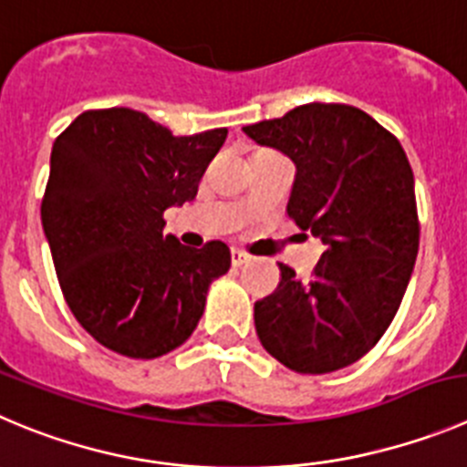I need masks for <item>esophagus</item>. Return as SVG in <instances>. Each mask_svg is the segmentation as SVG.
I'll list each match as a JSON object with an SVG mask.
<instances>
[{"instance_id": "1", "label": "esophagus", "mask_w": 467, "mask_h": 467, "mask_svg": "<svg viewBox=\"0 0 467 467\" xmlns=\"http://www.w3.org/2000/svg\"><path fill=\"white\" fill-rule=\"evenodd\" d=\"M230 258H233V267H242L244 263L251 260V255H246L244 251H239V248H233V251H230Z\"/></svg>"}]
</instances>
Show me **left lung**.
Instances as JSON below:
<instances>
[{
    "label": "left lung",
    "instance_id": "obj_1",
    "mask_svg": "<svg viewBox=\"0 0 467 467\" xmlns=\"http://www.w3.org/2000/svg\"><path fill=\"white\" fill-rule=\"evenodd\" d=\"M244 133L293 161L287 216L325 244L311 281L278 265V287L254 308L260 343L297 373L346 368L387 332L415 267L420 219L408 156L346 103H306Z\"/></svg>",
    "mask_w": 467,
    "mask_h": 467
}]
</instances>
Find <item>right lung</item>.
<instances>
[{"mask_svg": "<svg viewBox=\"0 0 467 467\" xmlns=\"http://www.w3.org/2000/svg\"><path fill=\"white\" fill-rule=\"evenodd\" d=\"M228 129L172 135L130 108L87 110L52 145L43 233L64 299L108 350L154 359L202 317L230 248L165 234L163 212L198 193Z\"/></svg>", "mask_w": 467, "mask_h": 467, "instance_id": "1", "label": "right lung"}]
</instances>
